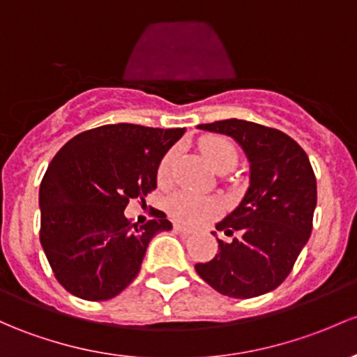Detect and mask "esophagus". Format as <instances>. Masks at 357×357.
<instances>
[{
	"label": "esophagus",
	"instance_id": "34e87169",
	"mask_svg": "<svg viewBox=\"0 0 357 357\" xmlns=\"http://www.w3.org/2000/svg\"><path fill=\"white\" fill-rule=\"evenodd\" d=\"M174 231L179 232V234H183V236H190L191 234L190 229L185 227V226H181V224H174Z\"/></svg>",
	"mask_w": 357,
	"mask_h": 357
}]
</instances>
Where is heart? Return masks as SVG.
I'll return each instance as SVG.
<instances>
[{
  "mask_svg": "<svg viewBox=\"0 0 357 357\" xmlns=\"http://www.w3.org/2000/svg\"><path fill=\"white\" fill-rule=\"evenodd\" d=\"M200 149L213 171H220L222 167H234L236 162H238V152H236L234 145L226 138H204L200 142ZM172 159H174V150H169L166 155L160 159L159 166H157L159 183L167 181ZM167 210L172 219H176L178 222L195 226V224H200L208 217L215 215L217 210H219V204L213 198L200 197V195L190 193V191H178V193L169 197Z\"/></svg>",
  "mask_w": 357,
  "mask_h": 357,
  "instance_id": "heart-1",
  "label": "heart"
}]
</instances>
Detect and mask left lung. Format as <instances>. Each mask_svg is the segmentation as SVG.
Wrapping results in <instances>:
<instances>
[{"instance_id": "1", "label": "left lung", "mask_w": 357, "mask_h": 357, "mask_svg": "<svg viewBox=\"0 0 357 357\" xmlns=\"http://www.w3.org/2000/svg\"><path fill=\"white\" fill-rule=\"evenodd\" d=\"M232 137L250 160V188L217 231L239 232L219 253L197 264L198 275L229 298H257L286 280L310 239L317 178L306 152L282 131L245 119L198 125Z\"/></svg>"}]
</instances>
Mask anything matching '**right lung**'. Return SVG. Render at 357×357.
<instances>
[{
    "label": "right lung",
    "mask_w": 357,
    "mask_h": 357,
    "mask_svg": "<svg viewBox=\"0 0 357 357\" xmlns=\"http://www.w3.org/2000/svg\"><path fill=\"white\" fill-rule=\"evenodd\" d=\"M185 128L104 125L66 142L39 190L40 245L70 294L106 301L133 282L150 239L172 229L166 213L144 226L125 217L157 188V166Z\"/></svg>",
    "instance_id": "obj_1"
}]
</instances>
